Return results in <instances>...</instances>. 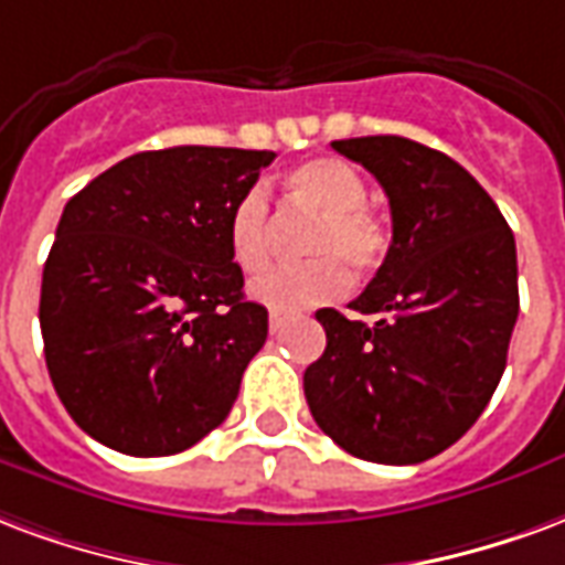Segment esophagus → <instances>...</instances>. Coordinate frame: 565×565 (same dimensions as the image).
Returning a JSON list of instances; mask_svg holds the SVG:
<instances>
[{
  "label": "esophagus",
  "instance_id": "obj_1",
  "mask_svg": "<svg viewBox=\"0 0 565 565\" xmlns=\"http://www.w3.org/2000/svg\"><path fill=\"white\" fill-rule=\"evenodd\" d=\"M267 322H270V331H279V328H282V322H286V316H282V312H277V310H270Z\"/></svg>",
  "mask_w": 565,
  "mask_h": 565
}]
</instances>
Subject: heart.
Instances as JSON below:
<instances>
[{
	"label": "heart",
	"mask_w": 565,
	"mask_h": 565,
	"mask_svg": "<svg viewBox=\"0 0 565 565\" xmlns=\"http://www.w3.org/2000/svg\"><path fill=\"white\" fill-rule=\"evenodd\" d=\"M288 189L303 207L322 213L312 228L307 253L316 255L300 265H277L253 279L249 295L270 310L291 312L319 307L340 298L349 288V270L370 274L388 253V228L364 207L367 183L358 168L343 159L319 156L300 162L288 174ZM274 243L270 198L262 186H249L228 213V249L241 270L255 274L267 265Z\"/></svg>",
	"instance_id": "heart-1"
}]
</instances>
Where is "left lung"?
<instances>
[{
  "label": "left lung",
  "mask_w": 565,
  "mask_h": 565,
  "mask_svg": "<svg viewBox=\"0 0 565 565\" xmlns=\"http://www.w3.org/2000/svg\"><path fill=\"white\" fill-rule=\"evenodd\" d=\"M391 204V246L349 307L319 310L328 345L303 373L316 424L349 455L422 463L455 446L500 385L518 322L514 234L446 152L397 135L333 141Z\"/></svg>",
  "instance_id": "8db88e82"
}]
</instances>
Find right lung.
Masks as SVG:
<instances>
[{
  "label": "right lung",
  "mask_w": 565,
  "mask_h": 565,
  "mask_svg": "<svg viewBox=\"0 0 565 565\" xmlns=\"http://www.w3.org/2000/svg\"><path fill=\"white\" fill-rule=\"evenodd\" d=\"M270 162L237 147L135 152L65 204L41 337L60 401L102 446L177 455L232 413L267 310L243 298L228 213Z\"/></svg>",
  "instance_id": "right-lung-1"
}]
</instances>
